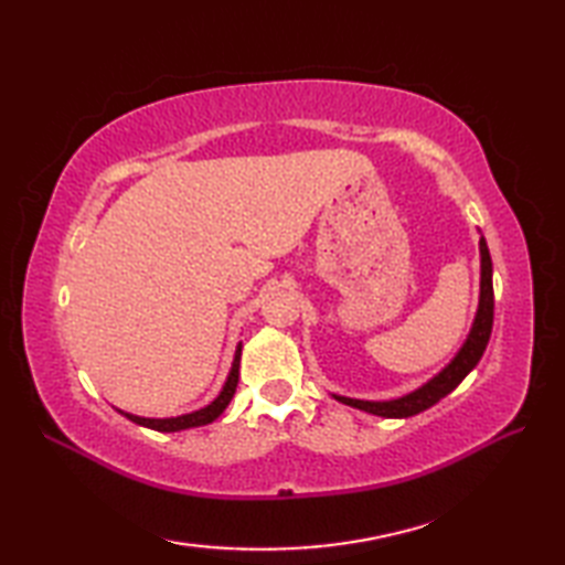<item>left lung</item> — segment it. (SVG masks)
I'll use <instances>...</instances> for the list:
<instances>
[{"label":"left lung","instance_id":"1","mask_svg":"<svg viewBox=\"0 0 565 565\" xmlns=\"http://www.w3.org/2000/svg\"><path fill=\"white\" fill-rule=\"evenodd\" d=\"M478 249H481V296H478V310H476L473 326L468 330L466 340L461 344V350L454 354L451 362L444 366L439 374H435L427 383H423V386L401 395V398L359 401V398H347V395L332 393L334 401L379 417H413L417 413L427 411V407H431L435 403H439L444 395H449L468 374H471L476 364L481 362L490 340V332H493V308H495L493 262H490V252L483 235L478 239Z\"/></svg>","mask_w":565,"mask_h":565}]
</instances>
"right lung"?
<instances>
[{"label":"right lung","mask_w":565,"mask_h":565,"mask_svg":"<svg viewBox=\"0 0 565 565\" xmlns=\"http://www.w3.org/2000/svg\"><path fill=\"white\" fill-rule=\"evenodd\" d=\"M239 356H243V342H237L235 347V356H233V366L227 371V379L223 383L221 393L215 395V398L199 407L194 413H186V415H177V417H140L134 413H126V411H116L121 413L124 417H128L130 423H136L140 427H148L154 431H182V429H191V427H201V425H211L213 419H218L223 415V411L227 405H231L235 388H237V379H239Z\"/></svg>","instance_id":"right-lung-1"}]
</instances>
